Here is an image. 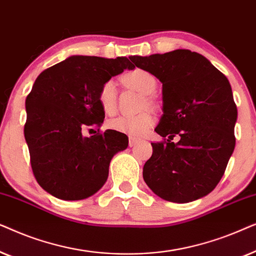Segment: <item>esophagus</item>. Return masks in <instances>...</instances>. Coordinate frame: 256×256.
Instances as JSON below:
<instances>
[{"instance_id":"obj_1","label":"esophagus","mask_w":256,"mask_h":256,"mask_svg":"<svg viewBox=\"0 0 256 256\" xmlns=\"http://www.w3.org/2000/svg\"><path fill=\"white\" fill-rule=\"evenodd\" d=\"M138 142V138H129V146H134L136 143Z\"/></svg>"}]
</instances>
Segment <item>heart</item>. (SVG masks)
<instances>
[{
    "label": "heart",
    "mask_w": 256,
    "mask_h": 256,
    "mask_svg": "<svg viewBox=\"0 0 256 256\" xmlns=\"http://www.w3.org/2000/svg\"><path fill=\"white\" fill-rule=\"evenodd\" d=\"M121 82L126 86L132 87L142 94L149 96L156 90L157 80L155 76L142 68L132 70L121 76ZM148 102L150 99L148 98ZM98 102L101 110L108 115L114 114L118 107L116 86L112 80H107L100 86L98 92ZM155 124V118L150 112H142L136 115H124L108 122L112 130L124 132L132 138H142Z\"/></svg>",
    "instance_id": "heart-1"
}]
</instances>
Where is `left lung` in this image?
<instances>
[{
    "mask_svg": "<svg viewBox=\"0 0 256 256\" xmlns=\"http://www.w3.org/2000/svg\"><path fill=\"white\" fill-rule=\"evenodd\" d=\"M132 62L163 84V116L143 178L164 200L188 202L210 194L236 146L238 110L228 79L204 56L174 50ZM181 136L177 144L170 140ZM168 137V139L165 138Z\"/></svg>",
    "mask_w": 256,
    "mask_h": 256,
    "instance_id": "left-lung-1",
    "label": "left lung"
}]
</instances>
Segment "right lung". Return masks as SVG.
<instances>
[{
    "instance_id": "obj_1",
    "label": "right lung",
    "mask_w": 256,
    "mask_h": 256,
    "mask_svg": "<svg viewBox=\"0 0 256 256\" xmlns=\"http://www.w3.org/2000/svg\"><path fill=\"white\" fill-rule=\"evenodd\" d=\"M130 60L72 56L37 76L26 100L24 138L37 183L56 198L80 200L96 194L107 180L112 157L128 146L122 132L107 129L84 138L82 129L104 122L100 86L134 70Z\"/></svg>"
}]
</instances>
